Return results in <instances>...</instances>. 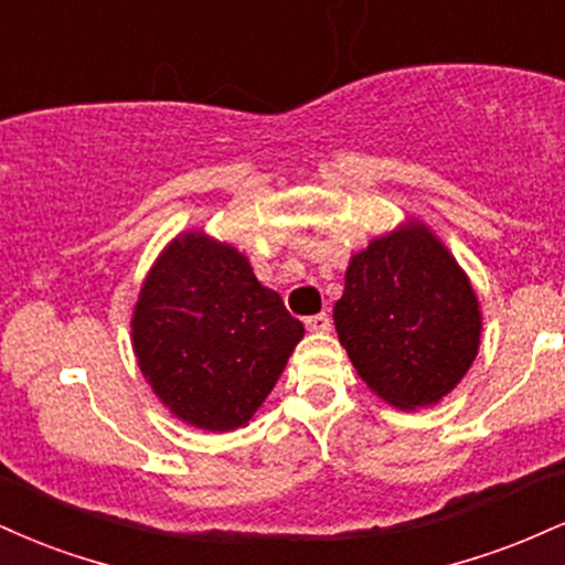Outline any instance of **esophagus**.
Listing matches in <instances>:
<instances>
[{
  "mask_svg": "<svg viewBox=\"0 0 565 565\" xmlns=\"http://www.w3.org/2000/svg\"><path fill=\"white\" fill-rule=\"evenodd\" d=\"M305 327H308V332H313V334H327L329 329H332V321H329L327 313H319V316H310V319H305Z\"/></svg>",
  "mask_w": 565,
  "mask_h": 565,
  "instance_id": "34e87169",
  "label": "esophagus"
}]
</instances>
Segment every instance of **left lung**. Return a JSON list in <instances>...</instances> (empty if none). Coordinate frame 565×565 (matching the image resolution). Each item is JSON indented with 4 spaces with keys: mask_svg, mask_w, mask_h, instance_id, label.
Here are the masks:
<instances>
[{
    "mask_svg": "<svg viewBox=\"0 0 565 565\" xmlns=\"http://www.w3.org/2000/svg\"><path fill=\"white\" fill-rule=\"evenodd\" d=\"M334 327L369 391L412 412L436 406L462 382L483 316L446 244L408 220L350 257Z\"/></svg>",
    "mask_w": 565,
    "mask_h": 565,
    "instance_id": "1",
    "label": "left lung"
}]
</instances>
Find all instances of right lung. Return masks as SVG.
Segmentation results:
<instances>
[{"label": "right lung", "instance_id": "obj_1", "mask_svg": "<svg viewBox=\"0 0 565 565\" xmlns=\"http://www.w3.org/2000/svg\"><path fill=\"white\" fill-rule=\"evenodd\" d=\"M305 329L249 257L204 231L161 249L132 310V350L172 417L238 430L274 391Z\"/></svg>", "mask_w": 565, "mask_h": 565}]
</instances>
